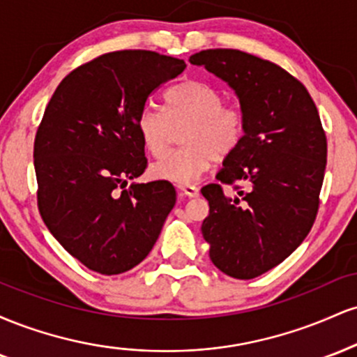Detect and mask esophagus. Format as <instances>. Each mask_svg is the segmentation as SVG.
Segmentation results:
<instances>
[{"mask_svg":"<svg viewBox=\"0 0 357 357\" xmlns=\"http://www.w3.org/2000/svg\"><path fill=\"white\" fill-rule=\"evenodd\" d=\"M178 190L181 191L184 196H188V198H198L199 195V190L196 186H192V184H183V186H178Z\"/></svg>","mask_w":357,"mask_h":357,"instance_id":"34e87169","label":"esophagus"}]
</instances>
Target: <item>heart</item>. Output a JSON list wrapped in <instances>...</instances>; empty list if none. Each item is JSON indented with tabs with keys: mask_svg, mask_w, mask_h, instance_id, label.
Here are the masks:
<instances>
[{
	"mask_svg": "<svg viewBox=\"0 0 357 357\" xmlns=\"http://www.w3.org/2000/svg\"><path fill=\"white\" fill-rule=\"evenodd\" d=\"M165 114L144 109L136 127L146 151L161 158L169 144L173 129L179 134L181 149L165 155L151 167L155 179L191 184L216 159L230 155L243 141L247 117L236 105L223 104V96L210 84L184 79L169 87L162 96Z\"/></svg>",
	"mask_w": 357,
	"mask_h": 357,
	"instance_id": "obj_1",
	"label": "heart"
}]
</instances>
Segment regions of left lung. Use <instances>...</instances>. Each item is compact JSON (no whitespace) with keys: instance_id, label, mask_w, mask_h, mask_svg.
<instances>
[{"instance_id":"8db88e82","label":"left lung","mask_w":357,"mask_h":357,"mask_svg":"<svg viewBox=\"0 0 357 357\" xmlns=\"http://www.w3.org/2000/svg\"><path fill=\"white\" fill-rule=\"evenodd\" d=\"M235 90L247 117L243 141L223 161L220 184L202 195V225L216 268L250 280L277 267L312 228L327 161V141L312 97L296 77L255 55L215 48L190 56ZM245 186L233 199L221 183Z\"/></svg>"}]
</instances>
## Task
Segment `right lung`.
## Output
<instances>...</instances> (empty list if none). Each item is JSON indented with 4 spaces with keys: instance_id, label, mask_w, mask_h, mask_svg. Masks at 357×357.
Instances as JSON below:
<instances>
[{
    "instance_id": "right-lung-1",
    "label": "right lung",
    "mask_w": 357,
    "mask_h": 357,
    "mask_svg": "<svg viewBox=\"0 0 357 357\" xmlns=\"http://www.w3.org/2000/svg\"><path fill=\"white\" fill-rule=\"evenodd\" d=\"M184 68L149 50L105 53L68 73L45 109L33 147L40 215L93 272L117 275L141 264L173 210L169 181H127L147 166L139 114Z\"/></svg>"
}]
</instances>
